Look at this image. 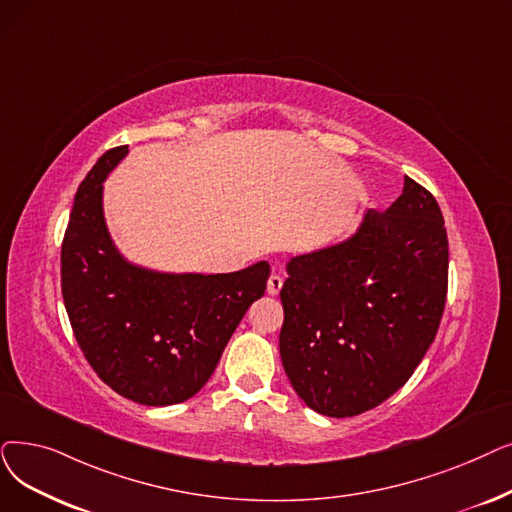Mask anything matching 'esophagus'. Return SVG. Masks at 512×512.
Instances as JSON below:
<instances>
[{"mask_svg": "<svg viewBox=\"0 0 512 512\" xmlns=\"http://www.w3.org/2000/svg\"><path fill=\"white\" fill-rule=\"evenodd\" d=\"M282 284H284V278L280 274H272L268 280V293L278 295L282 291Z\"/></svg>", "mask_w": 512, "mask_h": 512, "instance_id": "34e87169", "label": "esophagus"}]
</instances>
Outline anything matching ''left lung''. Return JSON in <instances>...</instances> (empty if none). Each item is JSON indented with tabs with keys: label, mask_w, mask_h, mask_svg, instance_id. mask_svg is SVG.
<instances>
[{
	"label": "left lung",
	"mask_w": 512,
	"mask_h": 512,
	"mask_svg": "<svg viewBox=\"0 0 512 512\" xmlns=\"http://www.w3.org/2000/svg\"><path fill=\"white\" fill-rule=\"evenodd\" d=\"M280 358L303 402L345 418L383 404L425 358L448 295V234L435 196L404 180L353 236L286 263Z\"/></svg>",
	"instance_id": "left-lung-1"
}]
</instances>
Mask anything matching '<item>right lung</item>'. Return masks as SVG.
<instances>
[{
	"instance_id": "obj_1",
	"label": "right lung",
	"mask_w": 512,
	"mask_h": 512,
	"mask_svg": "<svg viewBox=\"0 0 512 512\" xmlns=\"http://www.w3.org/2000/svg\"><path fill=\"white\" fill-rule=\"evenodd\" d=\"M127 152H104L77 188L60 253L62 299L85 360L110 389L144 406H171L211 379L242 316L263 297L270 263L207 276L129 263L102 209V182Z\"/></svg>"
}]
</instances>
